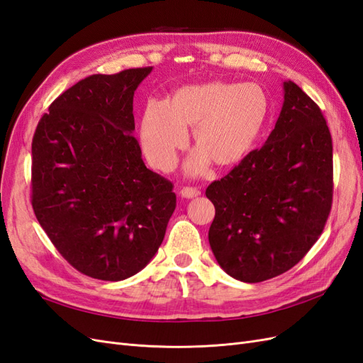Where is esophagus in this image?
<instances>
[{
    "label": "esophagus",
    "instance_id": "esophagus-1",
    "mask_svg": "<svg viewBox=\"0 0 363 363\" xmlns=\"http://www.w3.org/2000/svg\"><path fill=\"white\" fill-rule=\"evenodd\" d=\"M201 192L196 189V188H183L180 191V195L183 199H195V196H199Z\"/></svg>",
    "mask_w": 363,
    "mask_h": 363
}]
</instances>
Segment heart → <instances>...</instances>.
I'll list each match as a JSON object with an SVG mask.
<instances>
[{
  "label": "heart",
  "instance_id": "b5f03b06",
  "mask_svg": "<svg viewBox=\"0 0 363 363\" xmlns=\"http://www.w3.org/2000/svg\"><path fill=\"white\" fill-rule=\"evenodd\" d=\"M269 98L256 83L211 82L183 86L167 101L147 104L140 121V145L152 167L169 171L192 128L196 151L186 174L200 175L208 162L232 168L242 162L265 128Z\"/></svg>",
  "mask_w": 363,
  "mask_h": 363
}]
</instances>
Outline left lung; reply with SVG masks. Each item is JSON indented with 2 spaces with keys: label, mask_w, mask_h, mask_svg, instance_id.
Listing matches in <instances>:
<instances>
[{
  "label": "left lung",
  "mask_w": 363,
  "mask_h": 363,
  "mask_svg": "<svg viewBox=\"0 0 363 363\" xmlns=\"http://www.w3.org/2000/svg\"><path fill=\"white\" fill-rule=\"evenodd\" d=\"M265 145L206 189L215 206L213 256L228 276L259 283L312 248L332 208L333 145L325 119L294 82Z\"/></svg>",
  "instance_id": "1"
}]
</instances>
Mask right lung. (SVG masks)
Segmentation results:
<instances>
[{
  "instance_id": "obj_1",
  "label": "right lung",
  "mask_w": 363,
  "mask_h": 363,
  "mask_svg": "<svg viewBox=\"0 0 363 363\" xmlns=\"http://www.w3.org/2000/svg\"><path fill=\"white\" fill-rule=\"evenodd\" d=\"M152 68L96 74L52 101L31 144V204L84 276L119 281L155 257L175 208L172 183L142 160L133 96Z\"/></svg>"
}]
</instances>
